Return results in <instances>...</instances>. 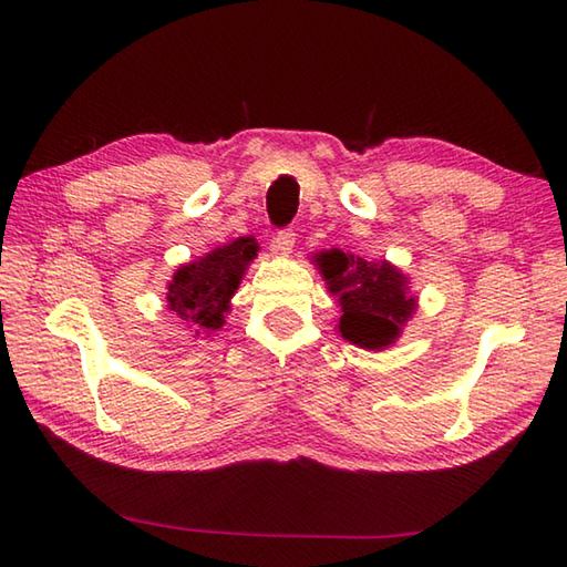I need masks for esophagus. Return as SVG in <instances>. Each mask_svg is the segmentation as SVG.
<instances>
[{
	"instance_id": "1",
	"label": "esophagus",
	"mask_w": 567,
	"mask_h": 567,
	"mask_svg": "<svg viewBox=\"0 0 567 567\" xmlns=\"http://www.w3.org/2000/svg\"><path fill=\"white\" fill-rule=\"evenodd\" d=\"M292 248H295V231L292 228H282V231L272 238V250L287 256V252H292Z\"/></svg>"
}]
</instances>
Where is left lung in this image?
I'll return each instance as SVG.
<instances>
[{
  "instance_id": "obj_1",
  "label": "left lung",
  "mask_w": 567,
  "mask_h": 567,
  "mask_svg": "<svg viewBox=\"0 0 567 567\" xmlns=\"http://www.w3.org/2000/svg\"><path fill=\"white\" fill-rule=\"evenodd\" d=\"M317 260L329 290L339 295L343 339L370 351L390 346L416 309L406 277L390 262H368L343 250H327Z\"/></svg>"
}]
</instances>
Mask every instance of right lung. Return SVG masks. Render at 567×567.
I'll return each instance as SVG.
<instances>
[{"mask_svg":"<svg viewBox=\"0 0 567 567\" xmlns=\"http://www.w3.org/2000/svg\"><path fill=\"white\" fill-rule=\"evenodd\" d=\"M256 240L238 238L195 262L183 265L167 287L171 309L187 323H197L207 331L221 329L228 299L234 297L246 265L256 258Z\"/></svg>","mask_w":567,"mask_h":567,"instance_id":"right-lung-1","label":"right lung"}]
</instances>
